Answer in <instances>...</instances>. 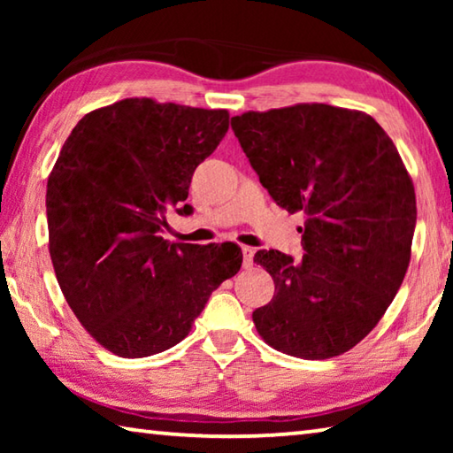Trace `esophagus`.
Returning a JSON list of instances; mask_svg holds the SVG:
<instances>
[{"label": "esophagus", "mask_w": 453, "mask_h": 453, "mask_svg": "<svg viewBox=\"0 0 453 453\" xmlns=\"http://www.w3.org/2000/svg\"><path fill=\"white\" fill-rule=\"evenodd\" d=\"M242 254H243V267L245 270H250L251 265H254V248H248V245H243L242 248Z\"/></svg>", "instance_id": "34e87169"}]
</instances>
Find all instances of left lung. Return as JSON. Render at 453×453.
<instances>
[{
	"label": "left lung",
	"instance_id": "left-lung-1",
	"mask_svg": "<svg viewBox=\"0 0 453 453\" xmlns=\"http://www.w3.org/2000/svg\"><path fill=\"white\" fill-rule=\"evenodd\" d=\"M232 129L262 186L303 211V257L259 250L275 283L254 311L262 340L302 359L342 356L378 326L411 257L416 191L372 116L327 104L245 111Z\"/></svg>",
	"mask_w": 453,
	"mask_h": 453
}]
</instances>
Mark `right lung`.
<instances>
[{
  "label": "right lung",
  "mask_w": 453,
  "mask_h": 453,
  "mask_svg": "<svg viewBox=\"0 0 453 453\" xmlns=\"http://www.w3.org/2000/svg\"><path fill=\"white\" fill-rule=\"evenodd\" d=\"M227 127V110L127 97L86 113L61 148L45 196L51 264L75 318L111 354L173 348L240 272L237 245L162 237L167 213H191V175Z\"/></svg>",
  "instance_id": "right-lung-1"
}]
</instances>
